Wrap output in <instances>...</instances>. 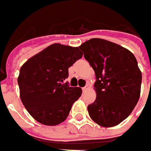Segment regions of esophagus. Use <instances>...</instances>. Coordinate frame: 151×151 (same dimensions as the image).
I'll use <instances>...</instances> for the list:
<instances>
[{
    "label": "esophagus",
    "instance_id": "34e87169",
    "mask_svg": "<svg viewBox=\"0 0 151 151\" xmlns=\"http://www.w3.org/2000/svg\"><path fill=\"white\" fill-rule=\"evenodd\" d=\"M87 89H88V85H86V86H84V87L82 88V91H86Z\"/></svg>",
    "mask_w": 151,
    "mask_h": 151
}]
</instances>
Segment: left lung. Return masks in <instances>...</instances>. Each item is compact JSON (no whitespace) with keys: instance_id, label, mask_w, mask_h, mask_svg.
<instances>
[{"instance_id":"obj_1","label":"left lung","mask_w":151,"mask_h":151,"mask_svg":"<svg viewBox=\"0 0 151 151\" xmlns=\"http://www.w3.org/2000/svg\"><path fill=\"white\" fill-rule=\"evenodd\" d=\"M95 71V101L88 105L91 119L101 127L119 124L132 113L140 96L142 74L130 51L101 38L79 46Z\"/></svg>"}]
</instances>
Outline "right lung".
<instances>
[{
  "label": "right lung",
  "instance_id": "right-lung-1",
  "mask_svg": "<svg viewBox=\"0 0 151 151\" xmlns=\"http://www.w3.org/2000/svg\"><path fill=\"white\" fill-rule=\"evenodd\" d=\"M82 55L78 47L54 44L21 67L17 78L21 101L38 123L55 126L66 119L82 90L64 81L69 76L68 69Z\"/></svg>",
  "mask_w": 151,
  "mask_h": 151
}]
</instances>
